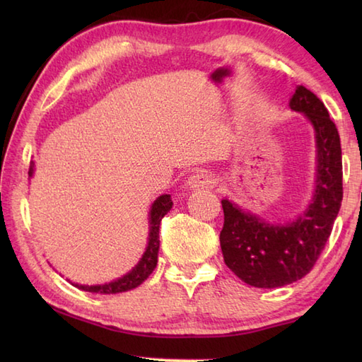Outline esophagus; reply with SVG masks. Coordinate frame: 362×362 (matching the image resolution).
<instances>
[{
	"label": "esophagus",
	"instance_id": "34e87169",
	"mask_svg": "<svg viewBox=\"0 0 362 362\" xmlns=\"http://www.w3.org/2000/svg\"><path fill=\"white\" fill-rule=\"evenodd\" d=\"M188 187L191 189H211L216 185L214 177L206 171H197L188 177Z\"/></svg>",
	"mask_w": 362,
	"mask_h": 362
}]
</instances>
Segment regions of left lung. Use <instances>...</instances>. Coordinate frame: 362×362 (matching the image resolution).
Returning a JSON list of instances; mask_svg holds the SVG:
<instances>
[{
  "mask_svg": "<svg viewBox=\"0 0 362 362\" xmlns=\"http://www.w3.org/2000/svg\"><path fill=\"white\" fill-rule=\"evenodd\" d=\"M289 105L303 112L316 130L317 180L308 209L288 226H272L227 199L221 202L224 263L255 288H281L310 274L325 249L342 202V151L336 124L324 103L303 86L297 87Z\"/></svg>",
  "mask_w": 362,
  "mask_h": 362,
  "instance_id": "1",
  "label": "left lung"
}]
</instances>
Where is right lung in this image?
Wrapping results in <instances>:
<instances>
[{
	"label": "right lung",
	"instance_id": "right-lung-1",
	"mask_svg": "<svg viewBox=\"0 0 362 362\" xmlns=\"http://www.w3.org/2000/svg\"><path fill=\"white\" fill-rule=\"evenodd\" d=\"M34 168H29V175H33ZM173 201L171 196L163 194L160 196L156 202L152 204L151 209V218H149V243L148 247H146L144 255L140 263H138L132 271L126 274L121 279L115 280L107 284H99V286H83V284H76L79 289L88 291V292H96V294H118V292H126L134 289L148 279L152 274L153 269L157 266V258H158V247H160V240H158V230H160V222L161 218L171 210Z\"/></svg>",
	"mask_w": 362,
	"mask_h": 362
}]
</instances>
